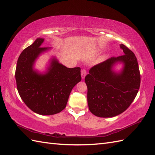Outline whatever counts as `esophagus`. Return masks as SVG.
<instances>
[{"instance_id":"1","label":"esophagus","mask_w":155,"mask_h":155,"mask_svg":"<svg viewBox=\"0 0 155 155\" xmlns=\"http://www.w3.org/2000/svg\"><path fill=\"white\" fill-rule=\"evenodd\" d=\"M86 73H87V71H86V69H84L81 70V77H82V79H84L85 78Z\"/></svg>"}]
</instances>
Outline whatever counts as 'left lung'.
Masks as SVG:
<instances>
[{
  "label": "left lung",
  "mask_w": 155,
  "mask_h": 155,
  "mask_svg": "<svg viewBox=\"0 0 155 155\" xmlns=\"http://www.w3.org/2000/svg\"><path fill=\"white\" fill-rule=\"evenodd\" d=\"M120 47L124 55L94 65L85 77L89 109L99 117H113L125 111L140 89L141 78L136 55L122 44ZM117 62L124 64L120 73L112 70Z\"/></svg>",
  "instance_id": "8db88e82"
}]
</instances>
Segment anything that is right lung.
I'll use <instances>...</instances> for the list:
<instances>
[{"label":"right lung","instance_id":"right-lung-1","mask_svg":"<svg viewBox=\"0 0 155 155\" xmlns=\"http://www.w3.org/2000/svg\"><path fill=\"white\" fill-rule=\"evenodd\" d=\"M43 42L44 38H38L23 50L15 77L18 93L25 105L37 114L51 115L65 108L71 90L81 81V68H67L53 58L45 73L34 70L39 55L50 49L41 47Z\"/></svg>","mask_w":155,"mask_h":155}]
</instances>
